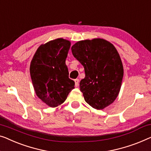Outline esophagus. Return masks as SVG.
I'll return each instance as SVG.
<instances>
[{
  "instance_id": "esophagus-1",
  "label": "esophagus",
  "mask_w": 151,
  "mask_h": 151,
  "mask_svg": "<svg viewBox=\"0 0 151 151\" xmlns=\"http://www.w3.org/2000/svg\"><path fill=\"white\" fill-rule=\"evenodd\" d=\"M74 82H75V86L76 87H78V86H79V80L76 79L75 80H74Z\"/></svg>"
}]
</instances>
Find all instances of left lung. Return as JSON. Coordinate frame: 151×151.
<instances>
[{
    "instance_id": "1",
    "label": "left lung",
    "mask_w": 151,
    "mask_h": 151,
    "mask_svg": "<svg viewBox=\"0 0 151 151\" xmlns=\"http://www.w3.org/2000/svg\"><path fill=\"white\" fill-rule=\"evenodd\" d=\"M71 52L84 68L80 88L85 101L97 110L110 106L119 95L123 78V63L116 47L98 38L78 41Z\"/></svg>"
}]
</instances>
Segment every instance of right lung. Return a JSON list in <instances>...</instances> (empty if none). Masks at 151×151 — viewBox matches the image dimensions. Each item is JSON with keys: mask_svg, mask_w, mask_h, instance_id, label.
Wrapping results in <instances>:
<instances>
[{"mask_svg": "<svg viewBox=\"0 0 151 151\" xmlns=\"http://www.w3.org/2000/svg\"><path fill=\"white\" fill-rule=\"evenodd\" d=\"M70 46V41L63 38L50 41L38 47L30 62V77L36 95L52 108L63 104L75 86L69 78L65 64Z\"/></svg>", "mask_w": 151, "mask_h": 151, "instance_id": "obj_1", "label": "right lung"}]
</instances>
